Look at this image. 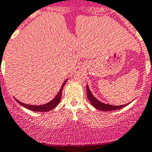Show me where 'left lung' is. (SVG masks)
<instances>
[{
    "label": "left lung",
    "mask_w": 152,
    "mask_h": 152,
    "mask_svg": "<svg viewBox=\"0 0 152 152\" xmlns=\"http://www.w3.org/2000/svg\"><path fill=\"white\" fill-rule=\"evenodd\" d=\"M86 94H87V98L89 99V102H91V104H92V106L95 107L96 109L100 110L102 111H111V110H119L122 107H125L127 104L124 105H119V106H114V105H110V104H106L102 103L101 102H99V100H97L95 97L92 95V92L89 90L88 86H86Z\"/></svg>",
    "instance_id": "1"
}]
</instances>
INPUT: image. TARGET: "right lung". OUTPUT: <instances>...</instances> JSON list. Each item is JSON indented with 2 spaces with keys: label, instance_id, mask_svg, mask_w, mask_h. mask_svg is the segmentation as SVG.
<instances>
[{
  "label": "right lung",
  "instance_id": "add662e5",
  "mask_svg": "<svg viewBox=\"0 0 152 152\" xmlns=\"http://www.w3.org/2000/svg\"><path fill=\"white\" fill-rule=\"evenodd\" d=\"M66 81H67V80L64 82V83H63V85H62V86H61V89H60L58 94L56 95L55 98H54V99H53L52 101H50L49 103L46 104L39 105V106H34V105H29V104H23V103H21V102H18L17 99H15V100H16V102H18L20 104L22 105V106L24 107L27 108V109L30 110L40 111V112H47V111H49V110H50L53 109L54 107H56L57 106V104L60 103V99H61V97H62V91H63V86H64L65 83H66Z\"/></svg>",
  "mask_w": 152,
  "mask_h": 152
}]
</instances>
